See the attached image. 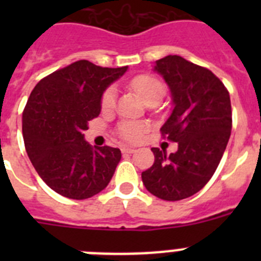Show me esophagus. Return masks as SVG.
<instances>
[{"label":"esophagus","mask_w":261,"mask_h":261,"mask_svg":"<svg viewBox=\"0 0 261 261\" xmlns=\"http://www.w3.org/2000/svg\"><path fill=\"white\" fill-rule=\"evenodd\" d=\"M121 151H123V153H125V154H132V153H135V151H136V149H135V147L124 146L123 149H121Z\"/></svg>","instance_id":"1"}]
</instances>
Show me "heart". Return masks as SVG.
<instances>
[{
  "mask_svg": "<svg viewBox=\"0 0 261 261\" xmlns=\"http://www.w3.org/2000/svg\"><path fill=\"white\" fill-rule=\"evenodd\" d=\"M132 87L146 103L159 102L165 95L163 84L151 75H137L132 80ZM115 99H116V90L115 87H108L100 99L103 110H111L114 107ZM142 130H144V126L133 121H125L120 125V133L128 141H137L138 138L141 137Z\"/></svg>",
  "mask_w": 261,
  "mask_h": 261,
  "instance_id": "obj_1",
  "label": "heart"
}]
</instances>
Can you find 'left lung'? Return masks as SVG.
<instances>
[{"label": "left lung", "mask_w": 261, "mask_h": 261, "mask_svg": "<svg viewBox=\"0 0 261 261\" xmlns=\"http://www.w3.org/2000/svg\"><path fill=\"white\" fill-rule=\"evenodd\" d=\"M171 93V115L161 130L177 142V151L166 155L153 147L154 163L141 174L146 190L167 201L199 192L211 180L231 133L229 91L209 69L176 55L154 64Z\"/></svg>", "instance_id": "1"}]
</instances>
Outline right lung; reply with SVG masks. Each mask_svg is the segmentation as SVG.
Instances as JSON below:
<instances>
[{"label":"right lung","instance_id":"right-lung-1","mask_svg":"<svg viewBox=\"0 0 261 261\" xmlns=\"http://www.w3.org/2000/svg\"><path fill=\"white\" fill-rule=\"evenodd\" d=\"M126 70L128 66L102 68L80 60L53 71L32 90L23 111L24 146L39 176L59 195L89 199L112 179L121 151L93 147L84 130L100 114L103 93Z\"/></svg>","mask_w":261,"mask_h":261}]
</instances>
